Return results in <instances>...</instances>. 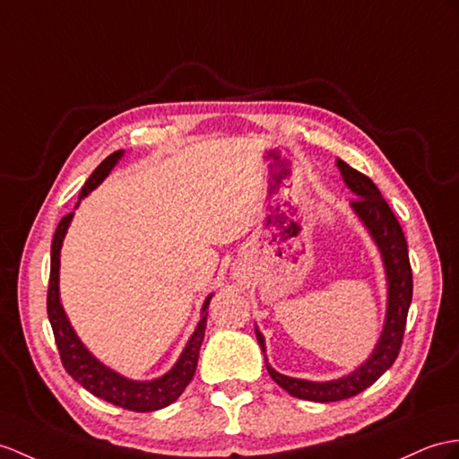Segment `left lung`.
<instances>
[{
  "label": "left lung",
  "instance_id": "obj_1",
  "mask_svg": "<svg viewBox=\"0 0 459 459\" xmlns=\"http://www.w3.org/2000/svg\"><path fill=\"white\" fill-rule=\"evenodd\" d=\"M337 167L346 188L356 196L354 203H351V208L354 216L360 220L362 228L368 231V236L372 238L385 274L387 288L384 327L370 356L360 366H356L352 372L341 377L325 379V382L284 376L276 372L271 362H268L264 334L255 325L256 342H259L264 356V366L274 382L286 389L292 397L317 401V403H331V401H342L360 394L366 387H370L385 370H389L391 364L397 359L401 342H403L407 311L412 298V274L407 241L394 212L387 206L382 193L377 191V186L366 175L352 169L342 160H337Z\"/></svg>",
  "mask_w": 459,
  "mask_h": 459
}]
</instances>
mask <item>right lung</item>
Returning a JSON list of instances; mask_svg holds the SVG:
<instances>
[{
	"label": "right lung",
	"instance_id": "add662e5",
	"mask_svg": "<svg viewBox=\"0 0 459 459\" xmlns=\"http://www.w3.org/2000/svg\"><path fill=\"white\" fill-rule=\"evenodd\" d=\"M125 150H118L110 153L108 158L100 163L97 169L87 178L80 200H77L75 208L80 206L82 200L95 191V188L105 181L115 169L117 163L125 155ZM74 220V212L65 218L56 228L54 239H52V263H50V286H48V319L54 331L56 344H58L62 364L77 384L83 385L89 394H93L99 399H105L108 403L117 407L136 411V412H150L158 411L167 405H171L173 401L178 399L183 394L186 385L191 384V379L196 372L198 364V352L200 346L204 341V331H206V317H208V306L210 299L214 294H208L203 307H200V319L193 331L191 337H188L183 352L178 354L177 362L167 370L163 376L152 377V379H132L122 376L120 372L113 370V368L100 362L97 356L87 349L83 341L77 337V333L72 325V321L65 314L60 298V255H62V245L65 239V233L70 230V223Z\"/></svg>",
	"mask_w": 459,
	"mask_h": 459
}]
</instances>
